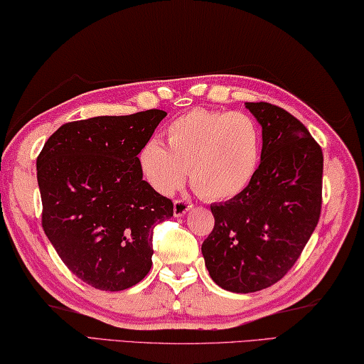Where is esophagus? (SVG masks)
Masks as SVG:
<instances>
[{
  "label": "esophagus",
  "mask_w": 364,
  "mask_h": 364,
  "mask_svg": "<svg viewBox=\"0 0 364 364\" xmlns=\"http://www.w3.org/2000/svg\"><path fill=\"white\" fill-rule=\"evenodd\" d=\"M193 208V203L188 200H176L174 201V216L181 218L183 214H187Z\"/></svg>",
  "instance_id": "obj_1"
}]
</instances>
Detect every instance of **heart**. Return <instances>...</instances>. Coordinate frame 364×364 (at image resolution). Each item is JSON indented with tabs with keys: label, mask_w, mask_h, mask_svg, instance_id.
<instances>
[{
	"label": "heart",
	"mask_w": 364,
	"mask_h": 364,
	"mask_svg": "<svg viewBox=\"0 0 364 364\" xmlns=\"http://www.w3.org/2000/svg\"><path fill=\"white\" fill-rule=\"evenodd\" d=\"M168 150L146 141L139 164L146 182L161 195H172L186 182L208 200L225 201L245 192L261 163L263 135L245 112L196 108L166 129Z\"/></svg>",
	"instance_id": "b5f03b06"
}]
</instances>
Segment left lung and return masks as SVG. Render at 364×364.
<instances>
[{
	"instance_id": "8db88e82",
	"label": "left lung",
	"mask_w": 364,
	"mask_h": 364,
	"mask_svg": "<svg viewBox=\"0 0 364 364\" xmlns=\"http://www.w3.org/2000/svg\"><path fill=\"white\" fill-rule=\"evenodd\" d=\"M263 127L253 182L211 205L214 229L201 245L219 287L250 294L271 287L299 259L323 203V150L299 119L271 103H245Z\"/></svg>"
}]
</instances>
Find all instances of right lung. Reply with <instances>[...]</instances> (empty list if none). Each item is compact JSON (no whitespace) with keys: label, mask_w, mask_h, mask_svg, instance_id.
<instances>
[{"label":"right lung","mask_w":364,"mask_h":364,"mask_svg":"<svg viewBox=\"0 0 364 364\" xmlns=\"http://www.w3.org/2000/svg\"><path fill=\"white\" fill-rule=\"evenodd\" d=\"M166 116L148 109L68 122L38 154L45 234L95 289L126 290L151 269L153 229L174 205L143 181L139 153Z\"/></svg>","instance_id":"1"}]
</instances>
